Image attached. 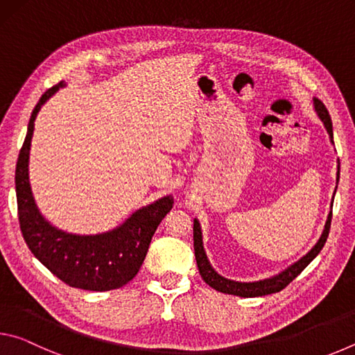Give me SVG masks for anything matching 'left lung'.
<instances>
[{
  "label": "left lung",
  "mask_w": 355,
  "mask_h": 355,
  "mask_svg": "<svg viewBox=\"0 0 355 355\" xmlns=\"http://www.w3.org/2000/svg\"><path fill=\"white\" fill-rule=\"evenodd\" d=\"M313 105H315V111L320 119L322 120L324 127H326L327 133L330 136V141L334 142V131H332V120H330L327 107L324 106L321 100L313 98ZM340 178V175H338ZM336 178V180H338ZM330 220H332V211H330L326 227H324V232L320 238V241L315 244V248L311 249L307 255H304L299 261L291 264L290 268H286L284 272H280L277 275H274L271 279H264L260 282H235V280H228L225 277H222L218 272L214 271L209 264L205 250H203V243H202V230H200V224L199 220L194 219V252H196V260H197V268H199V272L202 275V279L207 282V284L214 288L216 291L225 293V294H233V296H241V297H257V296H266V294H272V293H279L284 290L286 285H290L291 282L297 277V275L304 271L305 268L309 266L310 261L320 254L321 249L324 248V244L327 241L329 232H330Z\"/></svg>",
  "instance_id": "1"
}]
</instances>
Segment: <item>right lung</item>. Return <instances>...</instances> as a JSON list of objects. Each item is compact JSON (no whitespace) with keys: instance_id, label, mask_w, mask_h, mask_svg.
Returning a JSON list of instances; mask_svg holds the SVG:
<instances>
[{"instance_id":"1","label":"right lung","mask_w":355,"mask_h":355,"mask_svg":"<svg viewBox=\"0 0 355 355\" xmlns=\"http://www.w3.org/2000/svg\"><path fill=\"white\" fill-rule=\"evenodd\" d=\"M62 86L61 81L48 89L35 105L17 161L15 191L20 230L34 257L64 284L89 291L116 290L127 285L139 272L150 241L159 222L172 209L173 199L166 196L152 205L137 209L122 225L100 235H71L45 220L35 205L29 184V148L37 112Z\"/></svg>"}]
</instances>
